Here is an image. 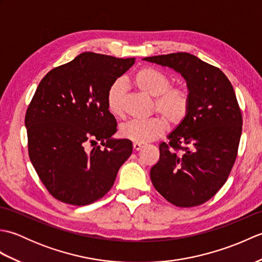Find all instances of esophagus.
Segmentation results:
<instances>
[{
	"label": "esophagus",
	"mask_w": 262,
	"mask_h": 262,
	"mask_svg": "<svg viewBox=\"0 0 262 262\" xmlns=\"http://www.w3.org/2000/svg\"><path fill=\"white\" fill-rule=\"evenodd\" d=\"M143 147H144L143 144H140V143H134V144H133V148H134L135 151H141Z\"/></svg>",
	"instance_id": "1"
}]
</instances>
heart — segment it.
Listing matches in <instances>:
<instances>
[{
    "instance_id": "b5f03b06",
    "label": "heart",
    "mask_w": 262,
    "mask_h": 262,
    "mask_svg": "<svg viewBox=\"0 0 262 262\" xmlns=\"http://www.w3.org/2000/svg\"><path fill=\"white\" fill-rule=\"evenodd\" d=\"M135 85L140 90L153 97L155 110L163 115L171 124L177 125L185 118L190 97L185 88L170 86V77L162 71L144 66L134 75ZM107 107L111 115L122 117L125 115V91L120 80H116L108 89ZM166 121L163 117H153L146 120H129L121 124L119 135L134 143H148L164 134Z\"/></svg>"
}]
</instances>
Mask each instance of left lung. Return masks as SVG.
<instances>
[{
  "label": "left lung",
  "instance_id": "left-lung-1",
  "mask_svg": "<svg viewBox=\"0 0 262 262\" xmlns=\"http://www.w3.org/2000/svg\"><path fill=\"white\" fill-rule=\"evenodd\" d=\"M143 59L180 73L190 97L169 143L160 144V160L151 168L153 186L178 207L202 205L223 187L237 155L242 114L234 89L220 69L191 54Z\"/></svg>",
  "mask_w": 262,
  "mask_h": 262
}]
</instances>
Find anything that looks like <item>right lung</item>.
<instances>
[{"label":"right lung","mask_w":262,"mask_h":262,"mask_svg":"<svg viewBox=\"0 0 262 262\" xmlns=\"http://www.w3.org/2000/svg\"><path fill=\"white\" fill-rule=\"evenodd\" d=\"M135 58L82 53L53 69L39 83L25 124L31 163L49 193L83 206L102 198L130 157L129 140H116L108 89ZM100 142L89 149L90 143Z\"/></svg>","instance_id":"right-lung-1"}]
</instances>
